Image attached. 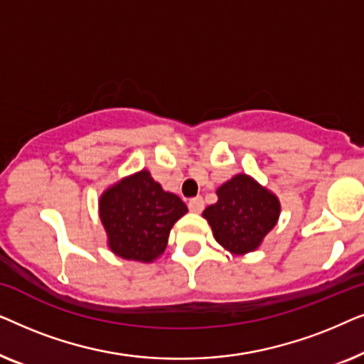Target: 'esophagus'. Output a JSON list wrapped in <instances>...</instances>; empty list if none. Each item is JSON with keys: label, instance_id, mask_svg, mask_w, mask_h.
I'll return each instance as SVG.
<instances>
[{"label": "esophagus", "instance_id": "34e87169", "mask_svg": "<svg viewBox=\"0 0 364 364\" xmlns=\"http://www.w3.org/2000/svg\"><path fill=\"white\" fill-rule=\"evenodd\" d=\"M188 208H191V210L196 212V213L202 212L203 210V198L200 196L191 198V200H188Z\"/></svg>", "mask_w": 364, "mask_h": 364}]
</instances>
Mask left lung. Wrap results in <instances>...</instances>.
I'll return each instance as SVG.
<instances>
[{
    "label": "left lung",
    "instance_id": "8db88e82",
    "mask_svg": "<svg viewBox=\"0 0 364 364\" xmlns=\"http://www.w3.org/2000/svg\"><path fill=\"white\" fill-rule=\"evenodd\" d=\"M218 200L203 210L213 237L233 255L257 250L280 217V200L247 173L217 188Z\"/></svg>",
    "mask_w": 364,
    "mask_h": 364
}]
</instances>
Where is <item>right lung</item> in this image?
<instances>
[{"label": "right lung", "mask_w": 364, "mask_h": 364, "mask_svg": "<svg viewBox=\"0 0 364 364\" xmlns=\"http://www.w3.org/2000/svg\"><path fill=\"white\" fill-rule=\"evenodd\" d=\"M187 205L144 171L124 177L99 198V217L112 253L151 263L166 250L168 233Z\"/></svg>", "instance_id": "obj_1"}]
</instances>
